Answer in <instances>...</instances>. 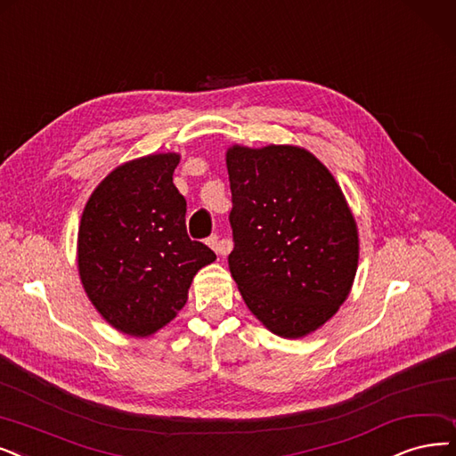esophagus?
I'll return each instance as SVG.
<instances>
[{
	"mask_svg": "<svg viewBox=\"0 0 456 456\" xmlns=\"http://www.w3.org/2000/svg\"><path fill=\"white\" fill-rule=\"evenodd\" d=\"M208 245L216 252V254H228L230 252V245L226 241H223L218 235H211L208 240Z\"/></svg>",
	"mask_w": 456,
	"mask_h": 456,
	"instance_id": "34e87169",
	"label": "esophagus"
}]
</instances>
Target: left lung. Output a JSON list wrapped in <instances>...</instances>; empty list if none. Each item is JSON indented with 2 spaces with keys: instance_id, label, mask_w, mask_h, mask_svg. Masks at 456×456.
<instances>
[{
  "instance_id": "obj_1",
  "label": "left lung",
  "mask_w": 456,
  "mask_h": 456,
  "mask_svg": "<svg viewBox=\"0 0 456 456\" xmlns=\"http://www.w3.org/2000/svg\"><path fill=\"white\" fill-rule=\"evenodd\" d=\"M230 273L248 311L282 338H303L348 299L359 264L355 216L333 174L289 143L226 150Z\"/></svg>"
}]
</instances>
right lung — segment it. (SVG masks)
I'll return each mask as SVG.
<instances>
[{"mask_svg":"<svg viewBox=\"0 0 456 456\" xmlns=\"http://www.w3.org/2000/svg\"><path fill=\"white\" fill-rule=\"evenodd\" d=\"M179 153L126 160L91 192L78 226L84 291L106 323L145 338L168 325L189 299L196 273L216 260L191 241L187 202L174 185Z\"/></svg>","mask_w":456,"mask_h":456,"instance_id":"obj_1","label":"right lung"}]
</instances>
